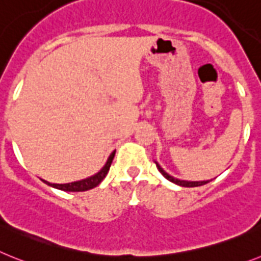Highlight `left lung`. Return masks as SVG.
I'll use <instances>...</instances> for the list:
<instances>
[{"label": "left lung", "instance_id": "8db88e82", "mask_svg": "<svg viewBox=\"0 0 261 261\" xmlns=\"http://www.w3.org/2000/svg\"><path fill=\"white\" fill-rule=\"evenodd\" d=\"M155 164H156V167H158L159 172H160V173H162L163 176H164V177L167 178V180H169V181H171V182H173V184H176V185H180V187H185V188L201 187V185H205V184H207V182H210V181H212V180H205V181L180 180V178H176V177H173V176H171V174H169V173H167V172H165L164 169H163L162 167H160V165H159L158 162H155Z\"/></svg>", "mask_w": 261, "mask_h": 261}]
</instances>
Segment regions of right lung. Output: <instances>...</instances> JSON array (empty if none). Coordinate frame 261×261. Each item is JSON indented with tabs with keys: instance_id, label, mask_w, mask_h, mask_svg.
<instances>
[{
	"instance_id": "1",
	"label": "right lung",
	"mask_w": 261,
	"mask_h": 261,
	"mask_svg": "<svg viewBox=\"0 0 261 261\" xmlns=\"http://www.w3.org/2000/svg\"><path fill=\"white\" fill-rule=\"evenodd\" d=\"M115 151H113L109 156L108 162L105 163L102 168L99 169L96 174H93L90 177L83 178V180L79 181H73V182H68V184H52V182H48V181H44L47 185L52 188H56V189L64 190V192H85V190L93 189V188H96L97 185L106 177V174H108L109 169H110V165H112L113 159H114Z\"/></svg>"
}]
</instances>
